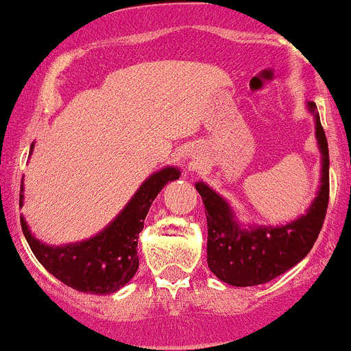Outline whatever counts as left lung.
<instances>
[{
  "mask_svg": "<svg viewBox=\"0 0 351 351\" xmlns=\"http://www.w3.org/2000/svg\"><path fill=\"white\" fill-rule=\"evenodd\" d=\"M315 117V138L322 155L321 187L307 213L280 227L241 228L227 201L204 182H197L208 221V266L218 280L234 287L271 282L300 263L314 245L329 201V150L317 107L307 104Z\"/></svg>",
  "mask_w": 351,
  "mask_h": 351,
  "instance_id": "left-lung-1",
  "label": "left lung"
}]
</instances>
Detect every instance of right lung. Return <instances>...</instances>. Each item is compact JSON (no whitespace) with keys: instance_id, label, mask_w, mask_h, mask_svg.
Instances as JSON below:
<instances>
[{"instance_id":"1","label":"right lung","mask_w":351,"mask_h":351,"mask_svg":"<svg viewBox=\"0 0 351 351\" xmlns=\"http://www.w3.org/2000/svg\"><path fill=\"white\" fill-rule=\"evenodd\" d=\"M34 145L30 147L32 154ZM176 167H165L148 177L124 206L100 234L86 241L66 245H46L37 241L20 217L22 230L34 256L59 282L83 293L109 295L126 285L136 273L138 235L152 203L169 180L179 179ZM23 186L20 189V204L23 201Z\"/></svg>"}]
</instances>
